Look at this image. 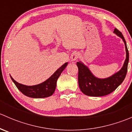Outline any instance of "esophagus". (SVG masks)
Here are the masks:
<instances>
[{"label":"esophagus","instance_id":"esophagus-1","mask_svg":"<svg viewBox=\"0 0 132 132\" xmlns=\"http://www.w3.org/2000/svg\"><path fill=\"white\" fill-rule=\"evenodd\" d=\"M80 57V54L78 52H74L73 53V54L71 55V59L72 61H76L77 60V59Z\"/></svg>","mask_w":132,"mask_h":132}]
</instances>
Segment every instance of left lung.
Segmentation results:
<instances>
[{
    "label": "left lung",
    "mask_w": 132,
    "mask_h": 132,
    "mask_svg": "<svg viewBox=\"0 0 132 132\" xmlns=\"http://www.w3.org/2000/svg\"><path fill=\"white\" fill-rule=\"evenodd\" d=\"M114 34L121 38L125 43L126 50V59L120 70L112 75L105 78L95 77L88 67L82 61L77 62L78 68V86L81 91L84 94L90 96H103L110 94L123 82L127 73L129 61V53L126 43L123 34L117 29H114Z\"/></svg>",
    "instance_id": "1"
}]
</instances>
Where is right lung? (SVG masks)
Instances as JSON below:
<instances>
[{"label": "right lung", "instance_id": "obj_1", "mask_svg": "<svg viewBox=\"0 0 132 132\" xmlns=\"http://www.w3.org/2000/svg\"><path fill=\"white\" fill-rule=\"evenodd\" d=\"M68 64V62L64 63L47 80L44 81L42 83L34 86H26V85L22 84L14 80L11 75L10 77L17 88L24 95L33 98H46L54 94L56 88L57 80Z\"/></svg>", "mask_w": 132, "mask_h": 132}]
</instances>
